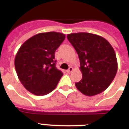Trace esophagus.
Masks as SVG:
<instances>
[{"label":"esophagus","instance_id":"esophagus-1","mask_svg":"<svg viewBox=\"0 0 129 129\" xmlns=\"http://www.w3.org/2000/svg\"><path fill=\"white\" fill-rule=\"evenodd\" d=\"M72 71H73V68H72V67H70L68 70H67L66 72H67V73H70V72H72Z\"/></svg>","mask_w":129,"mask_h":129}]
</instances>
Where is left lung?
Listing matches in <instances>:
<instances>
[{
	"label": "left lung",
	"mask_w": 129,
	"mask_h": 129,
	"mask_svg": "<svg viewBox=\"0 0 129 129\" xmlns=\"http://www.w3.org/2000/svg\"><path fill=\"white\" fill-rule=\"evenodd\" d=\"M67 38L78 55L82 78L75 84L84 95L104 92L117 72V60L113 47L101 36L89 33H71Z\"/></svg>",
	"instance_id": "8db88e82"
}]
</instances>
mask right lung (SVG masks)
I'll list each match as a JSON object with an SVG mask.
<instances>
[{"instance_id":"obj_1","label":"right lung","mask_w":129,"mask_h":129,"mask_svg":"<svg viewBox=\"0 0 129 129\" xmlns=\"http://www.w3.org/2000/svg\"><path fill=\"white\" fill-rule=\"evenodd\" d=\"M66 35L57 32L41 33L25 41L18 51L15 66L21 84L37 96L50 93L63 76L55 66V51Z\"/></svg>"}]
</instances>
